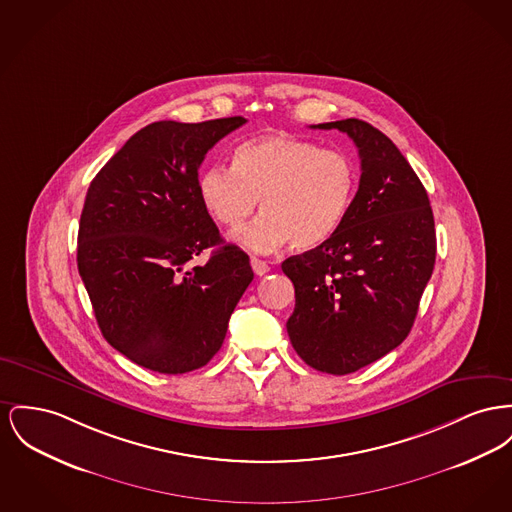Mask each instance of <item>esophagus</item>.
<instances>
[{
	"label": "esophagus",
	"instance_id": "obj_1",
	"mask_svg": "<svg viewBox=\"0 0 512 512\" xmlns=\"http://www.w3.org/2000/svg\"><path fill=\"white\" fill-rule=\"evenodd\" d=\"M251 269H253V272H255L257 276H263V274H267V272L271 271L269 263H267V261H261V259H257V257H251Z\"/></svg>",
	"mask_w": 512,
	"mask_h": 512
}]
</instances>
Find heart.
Masks as SVG:
<instances>
[{
    "instance_id": "1",
    "label": "heart",
    "mask_w": 512,
    "mask_h": 512,
    "mask_svg": "<svg viewBox=\"0 0 512 512\" xmlns=\"http://www.w3.org/2000/svg\"><path fill=\"white\" fill-rule=\"evenodd\" d=\"M358 189V168L346 152L271 133L249 139L234 151V168L207 166L197 180L203 207L226 228H241V245L271 253L288 243L307 251L323 245L342 228Z\"/></svg>"
}]
</instances>
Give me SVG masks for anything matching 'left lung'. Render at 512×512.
I'll return each mask as SVG.
<instances>
[{
  "instance_id": "obj_1",
  "label": "left lung",
  "mask_w": 512,
  "mask_h": 512,
  "mask_svg": "<svg viewBox=\"0 0 512 512\" xmlns=\"http://www.w3.org/2000/svg\"><path fill=\"white\" fill-rule=\"evenodd\" d=\"M317 127L354 141L360 187L331 240L282 263L296 288L286 329L307 365L348 375L408 336L433 272L437 238L427 191L385 133L356 118Z\"/></svg>"
}]
</instances>
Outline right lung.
<instances>
[{
	"label": "right lung",
	"mask_w": 512,
	"mask_h": 512,
	"mask_svg": "<svg viewBox=\"0 0 512 512\" xmlns=\"http://www.w3.org/2000/svg\"><path fill=\"white\" fill-rule=\"evenodd\" d=\"M245 121H154L87 191L77 267L94 317L120 354L151 371L207 365L253 280L249 257L220 238L197 191L205 154ZM205 248L210 261L185 270Z\"/></svg>",
	"instance_id": "1"
}]
</instances>
